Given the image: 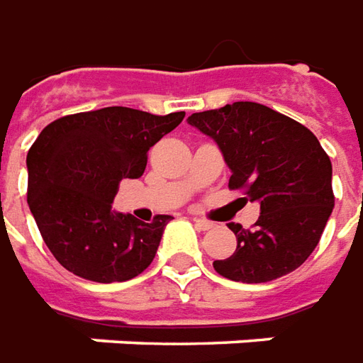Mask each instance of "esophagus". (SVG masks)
<instances>
[{"label":"esophagus","instance_id":"1","mask_svg":"<svg viewBox=\"0 0 363 363\" xmlns=\"http://www.w3.org/2000/svg\"><path fill=\"white\" fill-rule=\"evenodd\" d=\"M194 223H195V227L199 228V230H209V228L215 227V223H211V220H207V218L195 217Z\"/></svg>","mask_w":363,"mask_h":363}]
</instances>
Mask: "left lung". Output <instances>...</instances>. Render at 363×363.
<instances>
[{
	"mask_svg": "<svg viewBox=\"0 0 363 363\" xmlns=\"http://www.w3.org/2000/svg\"><path fill=\"white\" fill-rule=\"evenodd\" d=\"M187 123L217 143L230 189L259 203L252 228L228 225L236 250L213 268L227 279L266 284L297 269L317 248L334 207L333 164L317 136L254 101L194 113Z\"/></svg>",
	"mask_w": 363,
	"mask_h": 363,
	"instance_id": "8db88e82",
	"label": "left lung"
}]
</instances>
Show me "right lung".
<instances>
[{
	"label": "right lung",
	"instance_id": "right-lung-1",
	"mask_svg": "<svg viewBox=\"0 0 363 363\" xmlns=\"http://www.w3.org/2000/svg\"><path fill=\"white\" fill-rule=\"evenodd\" d=\"M184 117L105 107L43 128L27 154V203L48 250L68 272L113 284L152 264L172 217L140 223L111 205L121 179L143 176L148 150Z\"/></svg>",
	"mask_w": 363,
	"mask_h": 363
}]
</instances>
